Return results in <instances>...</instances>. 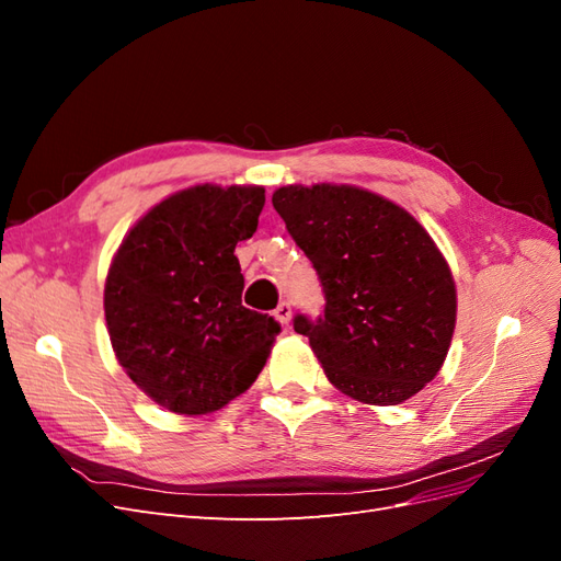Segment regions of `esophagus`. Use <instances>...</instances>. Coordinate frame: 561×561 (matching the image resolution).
<instances>
[{
  "instance_id": "esophagus-1",
  "label": "esophagus",
  "mask_w": 561,
  "mask_h": 561,
  "mask_svg": "<svg viewBox=\"0 0 561 561\" xmlns=\"http://www.w3.org/2000/svg\"><path fill=\"white\" fill-rule=\"evenodd\" d=\"M274 318L280 322V325H290V318H293V307L287 301H280L278 307L274 309Z\"/></svg>"
}]
</instances>
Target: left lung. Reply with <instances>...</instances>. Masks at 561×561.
<instances>
[{
    "label": "left lung",
    "instance_id": "left-lung-1",
    "mask_svg": "<svg viewBox=\"0 0 561 561\" xmlns=\"http://www.w3.org/2000/svg\"><path fill=\"white\" fill-rule=\"evenodd\" d=\"M313 262L325 318H295L330 383L363 404H400L435 379L456 328V283L431 233L355 184H285L271 196Z\"/></svg>",
    "mask_w": 561,
    "mask_h": 561
}]
</instances>
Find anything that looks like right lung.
Returning <instances> with one entry per match:
<instances>
[{
	"label": "right lung",
	"mask_w": 561,
	"mask_h": 561,
	"mask_svg": "<svg viewBox=\"0 0 561 561\" xmlns=\"http://www.w3.org/2000/svg\"><path fill=\"white\" fill-rule=\"evenodd\" d=\"M264 208L260 184H194L151 206L116 248L105 320L118 365L163 410L201 416L254 383L278 322L241 304L236 243Z\"/></svg>",
	"instance_id": "obj_1"
}]
</instances>
